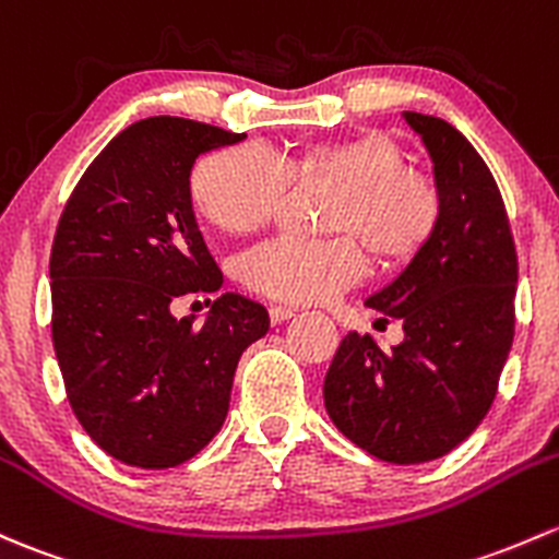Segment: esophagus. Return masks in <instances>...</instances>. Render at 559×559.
I'll use <instances>...</instances> for the list:
<instances>
[{"instance_id": "1", "label": "esophagus", "mask_w": 559, "mask_h": 559, "mask_svg": "<svg viewBox=\"0 0 559 559\" xmlns=\"http://www.w3.org/2000/svg\"><path fill=\"white\" fill-rule=\"evenodd\" d=\"M292 316H295V310L286 308V305H270V321H273V324H284Z\"/></svg>"}]
</instances>
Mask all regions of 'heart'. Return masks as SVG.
<instances>
[{
    "label": "heart",
    "mask_w": 559,
    "mask_h": 559,
    "mask_svg": "<svg viewBox=\"0 0 559 559\" xmlns=\"http://www.w3.org/2000/svg\"><path fill=\"white\" fill-rule=\"evenodd\" d=\"M292 179L337 181L326 225L345 233L278 235L240 257L246 289L286 302H324L361 278L367 254L348 229L378 257L404 260L431 238L442 209L437 185L404 166L402 150L383 133L319 141L292 160L257 141L227 146L198 160L190 192L211 225L243 235L278 214Z\"/></svg>",
    "instance_id": "obj_1"
}]
</instances>
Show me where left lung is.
Listing matches in <instances>:
<instances>
[{"label": "left lung", "instance_id": "8db88e82", "mask_svg": "<svg viewBox=\"0 0 559 559\" xmlns=\"http://www.w3.org/2000/svg\"><path fill=\"white\" fill-rule=\"evenodd\" d=\"M433 163L439 222L407 267L367 299L402 321L383 354L348 332L324 380L334 426L385 463H426L455 450L490 409L514 340L516 251L490 168L457 128L402 111Z\"/></svg>", "mask_w": 559, "mask_h": 559}]
</instances>
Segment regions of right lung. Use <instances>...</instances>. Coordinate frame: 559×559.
<instances>
[{
    "instance_id": "add662e5",
    "label": "right lung",
    "mask_w": 559,
    "mask_h": 559,
    "mask_svg": "<svg viewBox=\"0 0 559 559\" xmlns=\"http://www.w3.org/2000/svg\"><path fill=\"white\" fill-rule=\"evenodd\" d=\"M246 133L146 117L117 133L67 201L50 254L52 348L87 437L136 468H174L219 433L240 354L267 334L254 299L225 292L203 326L174 302L219 292L190 174Z\"/></svg>"
}]
</instances>
